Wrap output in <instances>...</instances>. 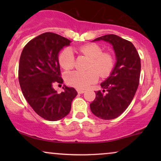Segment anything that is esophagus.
<instances>
[{"label":"esophagus","mask_w":161,"mask_h":161,"mask_svg":"<svg viewBox=\"0 0 161 161\" xmlns=\"http://www.w3.org/2000/svg\"><path fill=\"white\" fill-rule=\"evenodd\" d=\"M76 91H77V92H78L79 94H82V93H84V92H85L84 90L80 89V88H77Z\"/></svg>","instance_id":"1"}]
</instances>
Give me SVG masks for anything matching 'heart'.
Masks as SVG:
<instances>
[{
  "mask_svg": "<svg viewBox=\"0 0 161 161\" xmlns=\"http://www.w3.org/2000/svg\"><path fill=\"white\" fill-rule=\"evenodd\" d=\"M77 52L89 57L87 71H73L66 75V83L76 88H86L98 80L99 75L102 78L110 75L115 65V59L110 52H103L101 46L97 44H87L77 48ZM59 64L63 69L69 70L75 66V57L69 47L64 49L59 54Z\"/></svg>",
  "mask_w": 161,
  "mask_h": 161,
  "instance_id": "heart-1",
  "label": "heart"
}]
</instances>
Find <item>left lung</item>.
Returning <instances> with one entry per match:
<instances>
[{
    "mask_svg": "<svg viewBox=\"0 0 161 161\" xmlns=\"http://www.w3.org/2000/svg\"><path fill=\"white\" fill-rule=\"evenodd\" d=\"M114 46L116 61L110 76L101 84L102 91L95 92L90 104L92 112L102 119H113L120 116L132 102L139 84L141 60L133 44L116 35L95 38Z\"/></svg>",
    "mask_w": 161,
    "mask_h": 161,
    "instance_id": "1",
    "label": "left lung"
}]
</instances>
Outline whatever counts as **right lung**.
I'll return each mask as SVG.
<instances>
[{"mask_svg":"<svg viewBox=\"0 0 161 161\" xmlns=\"http://www.w3.org/2000/svg\"><path fill=\"white\" fill-rule=\"evenodd\" d=\"M71 41L53 32H45L25 45L19 59V82L23 96L34 111L49 121H57L69 114L77 95L74 88L64 86L61 93L53 88L63 79L59 51Z\"/></svg>","mask_w":161,"mask_h":161,"instance_id":"1","label":"right lung"}]
</instances>
